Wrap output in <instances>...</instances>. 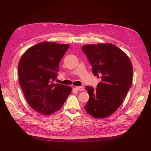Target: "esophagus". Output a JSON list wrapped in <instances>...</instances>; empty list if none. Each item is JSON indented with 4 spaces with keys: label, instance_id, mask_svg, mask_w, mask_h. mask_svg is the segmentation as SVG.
<instances>
[{
    "label": "esophagus",
    "instance_id": "obj_1",
    "mask_svg": "<svg viewBox=\"0 0 151 151\" xmlns=\"http://www.w3.org/2000/svg\"><path fill=\"white\" fill-rule=\"evenodd\" d=\"M76 89L79 90V91H84V88H83V86H76Z\"/></svg>",
    "mask_w": 151,
    "mask_h": 151
}]
</instances>
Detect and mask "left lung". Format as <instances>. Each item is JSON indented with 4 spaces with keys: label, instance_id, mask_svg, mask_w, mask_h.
Here are the masks:
<instances>
[{
    "label": "left lung",
    "instance_id": "1",
    "mask_svg": "<svg viewBox=\"0 0 151 151\" xmlns=\"http://www.w3.org/2000/svg\"><path fill=\"white\" fill-rule=\"evenodd\" d=\"M92 66V72L101 78L96 89L86 86L89 99L85 109L96 118L110 116L120 107L133 79L129 58L122 50L110 43L87 45L82 47Z\"/></svg>",
    "mask_w": 151,
    "mask_h": 151
}]
</instances>
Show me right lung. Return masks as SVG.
I'll list each match as a JSON object with an SVG mask.
<instances>
[{
  "instance_id": "right-lung-1",
  "label": "right lung",
  "mask_w": 151,
  "mask_h": 151,
  "mask_svg": "<svg viewBox=\"0 0 151 151\" xmlns=\"http://www.w3.org/2000/svg\"><path fill=\"white\" fill-rule=\"evenodd\" d=\"M69 45L42 42L26 50L18 65L19 84L32 109L43 115L60 109L71 93L70 86L53 84L58 64Z\"/></svg>"
}]
</instances>
